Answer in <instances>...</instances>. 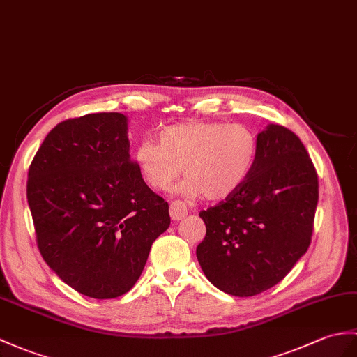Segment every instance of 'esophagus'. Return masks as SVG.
<instances>
[{"label":"esophagus","mask_w":357,"mask_h":357,"mask_svg":"<svg viewBox=\"0 0 357 357\" xmlns=\"http://www.w3.org/2000/svg\"><path fill=\"white\" fill-rule=\"evenodd\" d=\"M187 213H188V208H187V205L184 202L175 201V202L170 204V218H172V220L184 219L187 216Z\"/></svg>","instance_id":"esophagus-1"}]
</instances>
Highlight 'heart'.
<instances>
[{
  "instance_id": "obj_1",
  "label": "heart",
  "mask_w": 357,
  "mask_h": 357,
  "mask_svg": "<svg viewBox=\"0 0 357 357\" xmlns=\"http://www.w3.org/2000/svg\"><path fill=\"white\" fill-rule=\"evenodd\" d=\"M259 156V138L245 124L185 121L158 134V144L144 139L134 149V162L146 184L169 190L179 176L188 197L223 201L250 179Z\"/></svg>"
}]
</instances>
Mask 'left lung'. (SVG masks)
I'll return each instance as SVG.
<instances>
[{
    "label": "left lung",
    "instance_id": "1",
    "mask_svg": "<svg viewBox=\"0 0 357 357\" xmlns=\"http://www.w3.org/2000/svg\"><path fill=\"white\" fill-rule=\"evenodd\" d=\"M250 179L201 211L205 238L197 261L225 294L254 296L283 280L307 251L318 204V176L301 139L280 124L259 135Z\"/></svg>",
    "mask_w": 357,
    "mask_h": 357
}]
</instances>
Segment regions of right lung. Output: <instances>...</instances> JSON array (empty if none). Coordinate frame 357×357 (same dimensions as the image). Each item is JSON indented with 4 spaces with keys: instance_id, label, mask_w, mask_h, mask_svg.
I'll use <instances>...</instances> for the list:
<instances>
[{
    "instance_id": "right-lung-1",
    "label": "right lung",
    "mask_w": 357,
    "mask_h": 357,
    "mask_svg": "<svg viewBox=\"0 0 357 357\" xmlns=\"http://www.w3.org/2000/svg\"><path fill=\"white\" fill-rule=\"evenodd\" d=\"M27 201L45 263L97 300L134 287L170 225L169 204L130 160L120 112L88 114L50 130L30 164Z\"/></svg>"
}]
</instances>
